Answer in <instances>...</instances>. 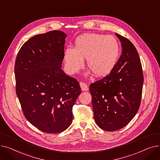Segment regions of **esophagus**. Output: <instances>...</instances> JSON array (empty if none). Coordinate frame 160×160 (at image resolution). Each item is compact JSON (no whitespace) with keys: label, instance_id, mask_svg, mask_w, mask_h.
Returning a JSON list of instances; mask_svg holds the SVG:
<instances>
[{"label":"esophagus","instance_id":"esophagus-1","mask_svg":"<svg viewBox=\"0 0 160 160\" xmlns=\"http://www.w3.org/2000/svg\"><path fill=\"white\" fill-rule=\"evenodd\" d=\"M80 86L82 91H88V86L86 83L81 82H80Z\"/></svg>","mask_w":160,"mask_h":160}]
</instances>
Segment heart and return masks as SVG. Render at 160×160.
<instances>
[{"label":"heart","mask_w":160,"mask_h":160,"mask_svg":"<svg viewBox=\"0 0 160 160\" xmlns=\"http://www.w3.org/2000/svg\"><path fill=\"white\" fill-rule=\"evenodd\" d=\"M119 51V43L113 36L86 33L76 39L74 48L65 50V68L70 74L77 73L86 59L87 67L95 77H105L116 65Z\"/></svg>","instance_id":"obj_1"}]
</instances>
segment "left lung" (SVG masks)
Instances as JSON below:
<instances>
[{
  "mask_svg": "<svg viewBox=\"0 0 160 160\" xmlns=\"http://www.w3.org/2000/svg\"><path fill=\"white\" fill-rule=\"evenodd\" d=\"M115 34L122 54L112 71L89 87L95 122L110 132L124 127L136 115L144 79L136 47L127 38Z\"/></svg>",
  "mask_w": 160,
  "mask_h": 160,
  "instance_id": "obj_1",
  "label": "left lung"
}]
</instances>
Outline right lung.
<instances>
[{"label":"right lung","mask_w":160,"mask_h":160,"mask_svg":"<svg viewBox=\"0 0 160 160\" xmlns=\"http://www.w3.org/2000/svg\"><path fill=\"white\" fill-rule=\"evenodd\" d=\"M67 35L53 30L23 44L15 64L16 93L26 119L50 133L65 130L81 89L78 81L62 69Z\"/></svg>","instance_id":"obj_1"}]
</instances>
